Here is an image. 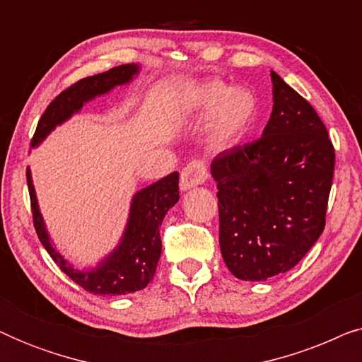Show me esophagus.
Listing matches in <instances>:
<instances>
[{"label":"esophagus","mask_w":362,"mask_h":362,"mask_svg":"<svg viewBox=\"0 0 362 362\" xmlns=\"http://www.w3.org/2000/svg\"><path fill=\"white\" fill-rule=\"evenodd\" d=\"M207 176H209V173H207V168L204 163L191 161L189 165H186L181 171V180H180L181 191H187L191 189V187L204 185Z\"/></svg>","instance_id":"34e87169"}]
</instances>
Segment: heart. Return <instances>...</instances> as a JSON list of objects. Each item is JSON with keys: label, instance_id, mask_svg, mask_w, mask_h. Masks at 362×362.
I'll list each match as a JSON object with an SVG mask.
<instances>
[{"label": "heart", "instance_id": "1", "mask_svg": "<svg viewBox=\"0 0 362 362\" xmlns=\"http://www.w3.org/2000/svg\"><path fill=\"white\" fill-rule=\"evenodd\" d=\"M177 113L187 118H207V133L217 146H232L244 136L257 113V98L249 88L229 87L209 81L186 87Z\"/></svg>", "mask_w": 362, "mask_h": 362}]
</instances>
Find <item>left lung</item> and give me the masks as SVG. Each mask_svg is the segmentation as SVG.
I'll return each instance as SVG.
<instances>
[{
	"instance_id": "left-lung-1",
	"label": "left lung",
	"mask_w": 362,
	"mask_h": 362,
	"mask_svg": "<svg viewBox=\"0 0 362 362\" xmlns=\"http://www.w3.org/2000/svg\"><path fill=\"white\" fill-rule=\"evenodd\" d=\"M274 108L262 138L211 163L219 244L232 275L262 281L303 259L325 229L334 148L315 108L272 71Z\"/></svg>"
}]
</instances>
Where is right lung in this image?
<instances>
[{
  "label": "right lung",
  "mask_w": 362,
  "mask_h": 362,
  "mask_svg": "<svg viewBox=\"0 0 362 362\" xmlns=\"http://www.w3.org/2000/svg\"><path fill=\"white\" fill-rule=\"evenodd\" d=\"M138 74H140L138 64H125V66L113 67L110 71L86 77L74 83L61 95L54 98L51 105L42 113L31 146L36 148L41 145L47 135H51V132L71 120L76 113L82 110L86 103L92 102L97 97L107 95L115 87L128 86L133 82V78L138 77ZM26 176L29 196H31L34 227H36L39 240L69 279H72L83 290L93 295H127L143 290L150 284L161 255L160 226L170 207L180 201V187H177L180 175L177 171L161 177L160 181L153 182L133 194L125 230H123L117 247L110 254L98 260L95 265L86 267V269H78L54 247L51 234L44 222L41 209H39L29 166Z\"/></svg>",
  "instance_id": "1"
}]
</instances>
